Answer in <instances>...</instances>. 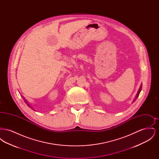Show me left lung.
<instances>
[{"label": "left lung", "mask_w": 159, "mask_h": 159, "mask_svg": "<svg viewBox=\"0 0 159 159\" xmlns=\"http://www.w3.org/2000/svg\"><path fill=\"white\" fill-rule=\"evenodd\" d=\"M141 89H142V84H141L140 88H139V89H138V92H137V93H136V96H135V98L134 99V100H133V101L132 102V103L136 101V99L138 97V96H139V93H140V92H141Z\"/></svg>", "instance_id": "left-lung-1"}]
</instances>
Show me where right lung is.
Instances as JSON below:
<instances>
[{"mask_svg":"<svg viewBox=\"0 0 159 159\" xmlns=\"http://www.w3.org/2000/svg\"><path fill=\"white\" fill-rule=\"evenodd\" d=\"M21 96H22V95H21ZM22 97H23V98L24 99V101H25V103H26V104H27V106H29V107H30V108H31V109H32V110H34V109H33V108H32V107H31L30 105V104H29V103H28V102H27V101H26V99H25V98H24V97H23V96H22ZM34 111H35V110H34Z\"/></svg>","mask_w":159,"mask_h":159,"instance_id":"obj_1","label":"right lung"}]
</instances>
